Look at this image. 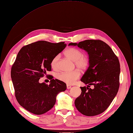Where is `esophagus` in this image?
I'll list each match as a JSON object with an SVG mask.
<instances>
[{"label": "esophagus", "instance_id": "1", "mask_svg": "<svg viewBox=\"0 0 133 133\" xmlns=\"http://www.w3.org/2000/svg\"><path fill=\"white\" fill-rule=\"evenodd\" d=\"M71 88V86L69 85V84L67 85V89H70Z\"/></svg>", "mask_w": 133, "mask_h": 133}]
</instances>
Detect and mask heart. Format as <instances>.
Instances as JSON below:
<instances>
[{"instance_id": "obj_1", "label": "heart", "mask_w": 133, "mask_h": 133, "mask_svg": "<svg viewBox=\"0 0 133 133\" xmlns=\"http://www.w3.org/2000/svg\"><path fill=\"white\" fill-rule=\"evenodd\" d=\"M64 55L73 62L77 68L80 70H85L88 67L89 62L87 57H83L81 51L75 48L67 49L64 52ZM59 59V55L55 56L51 61V66L52 69H57L58 66V61ZM81 75L79 71L74 70L72 72H63L58 74L57 78L59 81L66 83L67 84H73Z\"/></svg>"}]
</instances>
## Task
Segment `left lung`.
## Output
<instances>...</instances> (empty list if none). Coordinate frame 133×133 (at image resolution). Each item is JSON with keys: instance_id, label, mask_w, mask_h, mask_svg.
<instances>
[{"instance_id": "1", "label": "left lung", "mask_w": 133, "mask_h": 133, "mask_svg": "<svg viewBox=\"0 0 133 133\" xmlns=\"http://www.w3.org/2000/svg\"><path fill=\"white\" fill-rule=\"evenodd\" d=\"M69 46L78 47L87 52L89 67L81 81L87 87H81V95L75 100L79 112L87 116L99 115L105 110L118 92L120 64L112 49L101 40L87 39ZM93 85V89L88 88Z\"/></svg>"}]
</instances>
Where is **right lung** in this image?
<instances>
[{
	"label": "right lung",
	"mask_w": 133,
	"mask_h": 133,
	"mask_svg": "<svg viewBox=\"0 0 133 133\" xmlns=\"http://www.w3.org/2000/svg\"><path fill=\"white\" fill-rule=\"evenodd\" d=\"M64 42L39 41L25 46L18 52L11 76L15 96L21 107L37 115L44 114L55 104L60 92L66 89L65 83L55 79L50 84L39 83L51 70V61L66 47Z\"/></svg>",
	"instance_id": "add662e5"
}]
</instances>
